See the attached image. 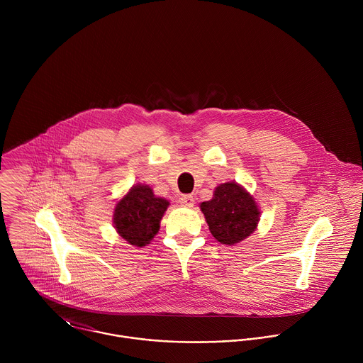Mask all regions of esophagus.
<instances>
[{
    "mask_svg": "<svg viewBox=\"0 0 363 363\" xmlns=\"http://www.w3.org/2000/svg\"><path fill=\"white\" fill-rule=\"evenodd\" d=\"M180 206L182 207L191 208L194 206V197L190 196V194H186V196H182L180 200H179Z\"/></svg>",
    "mask_w": 363,
    "mask_h": 363,
    "instance_id": "esophagus-1",
    "label": "esophagus"
}]
</instances>
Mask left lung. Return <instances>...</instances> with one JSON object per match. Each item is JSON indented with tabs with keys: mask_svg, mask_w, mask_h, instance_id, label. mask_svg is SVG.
<instances>
[{
	"mask_svg": "<svg viewBox=\"0 0 363 363\" xmlns=\"http://www.w3.org/2000/svg\"><path fill=\"white\" fill-rule=\"evenodd\" d=\"M200 209L211 235L226 246L249 238L257 229L261 215L255 197L236 182L215 187L212 199L201 203Z\"/></svg>",
	"mask_w": 363,
	"mask_h": 363,
	"instance_id": "8db88e82",
	"label": "left lung"
}]
</instances>
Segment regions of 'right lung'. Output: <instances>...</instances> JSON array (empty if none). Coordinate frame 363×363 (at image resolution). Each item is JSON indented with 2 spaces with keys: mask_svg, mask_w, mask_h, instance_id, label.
Listing matches in <instances>:
<instances>
[{
  "mask_svg": "<svg viewBox=\"0 0 363 363\" xmlns=\"http://www.w3.org/2000/svg\"><path fill=\"white\" fill-rule=\"evenodd\" d=\"M169 206L166 199L156 197L150 186L137 183L114 207V229L131 246L144 247L159 232L160 220Z\"/></svg>",
  "mask_w": 363,
  "mask_h": 363,
  "instance_id": "right-lung-1",
  "label": "right lung"
}]
</instances>
